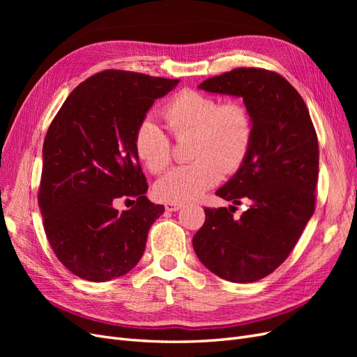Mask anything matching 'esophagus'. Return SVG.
<instances>
[{
    "label": "esophagus",
    "instance_id": "1",
    "mask_svg": "<svg viewBox=\"0 0 357 357\" xmlns=\"http://www.w3.org/2000/svg\"><path fill=\"white\" fill-rule=\"evenodd\" d=\"M180 208H181V204H178V202H165L167 211H177Z\"/></svg>",
    "mask_w": 357,
    "mask_h": 357
}]
</instances>
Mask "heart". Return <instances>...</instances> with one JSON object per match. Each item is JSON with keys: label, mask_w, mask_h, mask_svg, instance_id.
I'll list each match as a JSON object with an SVG mask.
<instances>
[{"label": "heart", "mask_w": 357, "mask_h": 357, "mask_svg": "<svg viewBox=\"0 0 357 357\" xmlns=\"http://www.w3.org/2000/svg\"><path fill=\"white\" fill-rule=\"evenodd\" d=\"M162 117L176 138L192 135L189 156L193 162L174 168L156 183L159 201L183 204L198 199L218 185L223 172L238 171L250 153L253 117L240 101L220 102L213 95L183 89L162 107ZM134 149L153 174L171 164V139L152 117H144L137 125Z\"/></svg>", "instance_id": "b5f03b06"}]
</instances>
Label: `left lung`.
Returning <instances> with one entry per match:
<instances>
[{"instance_id":"8db88e82","label":"left lung","mask_w":357,"mask_h":357,"mask_svg":"<svg viewBox=\"0 0 357 357\" xmlns=\"http://www.w3.org/2000/svg\"><path fill=\"white\" fill-rule=\"evenodd\" d=\"M199 89L243 96L255 132L243 167L215 192L234 205L204 208L193 248L215 275L253 283L286 261L314 213L317 134L302 96L275 71L235 68L202 82ZM241 203L248 210L234 221L230 211Z\"/></svg>"}]
</instances>
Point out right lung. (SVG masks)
Here are the masks:
<instances>
[{
    "instance_id": "obj_1",
    "label": "right lung",
    "mask_w": 357,
    "mask_h": 357,
    "mask_svg": "<svg viewBox=\"0 0 357 357\" xmlns=\"http://www.w3.org/2000/svg\"><path fill=\"white\" fill-rule=\"evenodd\" d=\"M178 79L105 70L62 104L43 144L38 207L52 250L89 282L121 277L142 259L150 226L165 211L150 202L134 149L137 125ZM116 199H133L119 212Z\"/></svg>"
}]
</instances>
